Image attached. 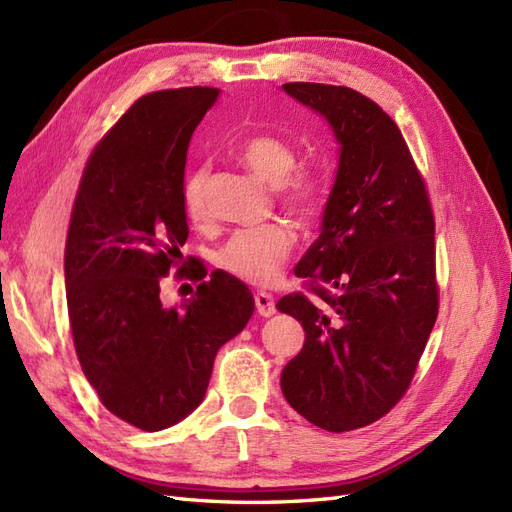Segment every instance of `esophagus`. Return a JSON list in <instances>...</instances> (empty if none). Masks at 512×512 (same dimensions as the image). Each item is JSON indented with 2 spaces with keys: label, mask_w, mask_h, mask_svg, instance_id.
<instances>
[{
  "label": "esophagus",
  "mask_w": 512,
  "mask_h": 512,
  "mask_svg": "<svg viewBox=\"0 0 512 512\" xmlns=\"http://www.w3.org/2000/svg\"><path fill=\"white\" fill-rule=\"evenodd\" d=\"M255 305H257V311L261 313V316L268 318V316H272V313H277V296H274L272 292L261 290L255 296Z\"/></svg>",
  "instance_id": "1"
}]
</instances>
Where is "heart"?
I'll list each match as a JSON object with an SVG mask.
<instances>
[{
	"mask_svg": "<svg viewBox=\"0 0 512 512\" xmlns=\"http://www.w3.org/2000/svg\"><path fill=\"white\" fill-rule=\"evenodd\" d=\"M238 157L253 173L277 186V199L287 212L311 218L324 205L329 177L322 166H296L294 144L274 131H255L238 147ZM207 179L209 166H194L183 179L181 203L192 225L207 220ZM296 244L294 229L283 220L238 229L218 248L216 264L235 279L248 283H268L290 257Z\"/></svg>",
	"mask_w": 512,
	"mask_h": 512,
	"instance_id": "b5f03b06",
	"label": "heart"
}]
</instances>
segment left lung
Segmentation results:
<instances>
[{
	"label": "left lung",
	"instance_id": "left-lung-1",
	"mask_svg": "<svg viewBox=\"0 0 512 512\" xmlns=\"http://www.w3.org/2000/svg\"><path fill=\"white\" fill-rule=\"evenodd\" d=\"M329 119L342 144L322 233L298 261L318 303L279 300L305 329L281 389L292 409L329 432L387 415L409 389L439 313L435 214L402 131L376 101L346 86L283 84Z\"/></svg>",
	"mask_w": 512,
	"mask_h": 512
}]
</instances>
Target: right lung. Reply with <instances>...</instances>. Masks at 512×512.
<instances>
[{
	"label": "right lung",
	"mask_w": 512,
	"mask_h": 512,
	"mask_svg": "<svg viewBox=\"0 0 512 512\" xmlns=\"http://www.w3.org/2000/svg\"><path fill=\"white\" fill-rule=\"evenodd\" d=\"M218 88L188 86L131 103L90 153L71 209L64 283L75 355L101 404L155 432L203 402L216 352L251 320L255 300L231 274L183 259L181 203L192 131ZM200 283L164 308V276Z\"/></svg>",
	"instance_id": "add662e5"
}]
</instances>
